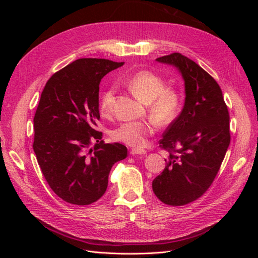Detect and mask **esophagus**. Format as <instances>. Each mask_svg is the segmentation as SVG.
<instances>
[{
  "label": "esophagus",
  "instance_id": "obj_1",
  "mask_svg": "<svg viewBox=\"0 0 258 258\" xmlns=\"http://www.w3.org/2000/svg\"><path fill=\"white\" fill-rule=\"evenodd\" d=\"M147 152L143 148H134V150L131 151L132 155H145Z\"/></svg>",
  "mask_w": 258,
  "mask_h": 258
}]
</instances>
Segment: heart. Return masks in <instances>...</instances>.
<instances>
[{
  "instance_id": "b5f03b06",
  "label": "heart",
  "mask_w": 258,
  "mask_h": 258,
  "mask_svg": "<svg viewBox=\"0 0 258 258\" xmlns=\"http://www.w3.org/2000/svg\"><path fill=\"white\" fill-rule=\"evenodd\" d=\"M127 87L144 103H148V112L160 124L173 122L181 111L182 93L172 86H167L165 77L151 70H140L131 74L126 81ZM114 87H107L99 97L100 112L107 116L113 113ZM156 123L150 120L124 121L114 128L111 137L114 141L141 148L155 131Z\"/></svg>"
}]
</instances>
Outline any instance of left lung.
<instances>
[{
    "instance_id": "obj_1",
    "label": "left lung",
    "mask_w": 258,
    "mask_h": 258,
    "mask_svg": "<svg viewBox=\"0 0 258 258\" xmlns=\"http://www.w3.org/2000/svg\"><path fill=\"white\" fill-rule=\"evenodd\" d=\"M175 66L185 81L183 111L159 140L169 153L154 178L161 202L179 207L197 200L212 185L230 143L229 113L220 85L196 62L179 52L156 59Z\"/></svg>"
}]
</instances>
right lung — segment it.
Returning a JSON list of instances; mask_svg holds the SVG:
<instances>
[{"mask_svg":"<svg viewBox=\"0 0 258 258\" xmlns=\"http://www.w3.org/2000/svg\"><path fill=\"white\" fill-rule=\"evenodd\" d=\"M123 62L82 58L51 75L34 115L33 150L52 191L68 204L88 206L103 196L114 163L127 147L105 144L98 131L99 85Z\"/></svg>","mask_w":258,"mask_h":258,"instance_id":"1","label":"right lung"}]
</instances>
